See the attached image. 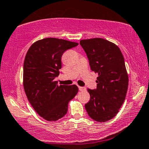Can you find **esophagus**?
<instances>
[{"instance_id": "obj_1", "label": "esophagus", "mask_w": 149, "mask_h": 149, "mask_svg": "<svg viewBox=\"0 0 149 149\" xmlns=\"http://www.w3.org/2000/svg\"><path fill=\"white\" fill-rule=\"evenodd\" d=\"M79 91H85L86 90V88L79 86Z\"/></svg>"}]
</instances>
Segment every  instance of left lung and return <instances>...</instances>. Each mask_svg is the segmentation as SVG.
Instances as JSON below:
<instances>
[{
    "instance_id": "1",
    "label": "left lung",
    "mask_w": 149,
    "mask_h": 149,
    "mask_svg": "<svg viewBox=\"0 0 149 149\" xmlns=\"http://www.w3.org/2000/svg\"><path fill=\"white\" fill-rule=\"evenodd\" d=\"M91 69L98 73L97 88L88 89L90 101L86 110L92 119L106 122L118 113L124 102L128 76L124 58L118 46L101 38L81 40Z\"/></svg>"
}]
</instances>
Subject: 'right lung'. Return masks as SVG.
I'll return each instance as SVG.
<instances>
[{
  "instance_id": "right-lung-1",
  "label": "right lung",
  "mask_w": 149,
  "mask_h": 149,
  "mask_svg": "<svg viewBox=\"0 0 149 149\" xmlns=\"http://www.w3.org/2000/svg\"><path fill=\"white\" fill-rule=\"evenodd\" d=\"M78 43L47 38L30 47L23 63V87L28 100L39 116L48 121L60 119L68 111V102L79 91L76 85L58 84L62 55Z\"/></svg>"
}]
</instances>
